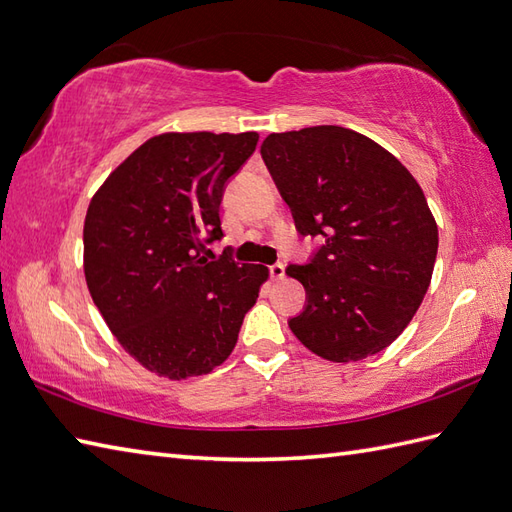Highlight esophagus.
Listing matches in <instances>:
<instances>
[{"label": "esophagus", "mask_w": 512, "mask_h": 512, "mask_svg": "<svg viewBox=\"0 0 512 512\" xmlns=\"http://www.w3.org/2000/svg\"><path fill=\"white\" fill-rule=\"evenodd\" d=\"M270 277L272 279H283L285 277V266L281 264V261H277V264L270 266Z\"/></svg>", "instance_id": "obj_1"}]
</instances>
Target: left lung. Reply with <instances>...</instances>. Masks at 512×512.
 Wrapping results in <instances>:
<instances>
[{
  "mask_svg": "<svg viewBox=\"0 0 512 512\" xmlns=\"http://www.w3.org/2000/svg\"><path fill=\"white\" fill-rule=\"evenodd\" d=\"M261 159L288 202L296 231L323 237L307 264L292 334L329 362L384 351L430 288L438 229L414 176L373 139L342 126L272 133Z\"/></svg>",
  "mask_w": 512,
  "mask_h": 512,
  "instance_id": "left-lung-1",
  "label": "left lung"
}]
</instances>
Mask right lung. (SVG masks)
I'll return each mask as SVG.
<instances>
[{"label": "right lung", "instance_id": "obj_1", "mask_svg": "<svg viewBox=\"0 0 512 512\" xmlns=\"http://www.w3.org/2000/svg\"><path fill=\"white\" fill-rule=\"evenodd\" d=\"M257 133H165L117 165L89 202L85 277L113 336L148 371L207 375L229 358L259 285L261 264L222 253L220 202L255 152Z\"/></svg>", "mask_w": 512, "mask_h": 512}]
</instances>
